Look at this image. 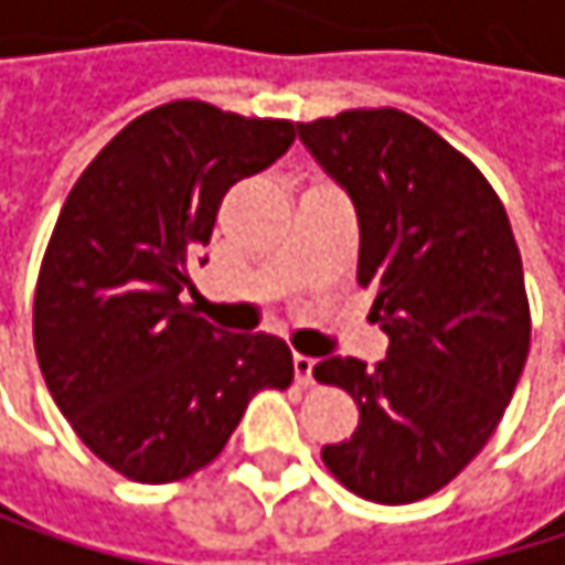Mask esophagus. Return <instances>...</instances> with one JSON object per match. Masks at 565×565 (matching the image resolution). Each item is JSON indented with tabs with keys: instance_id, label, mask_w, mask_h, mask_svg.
<instances>
[{
	"instance_id": "esophagus-1",
	"label": "esophagus",
	"mask_w": 565,
	"mask_h": 565,
	"mask_svg": "<svg viewBox=\"0 0 565 565\" xmlns=\"http://www.w3.org/2000/svg\"><path fill=\"white\" fill-rule=\"evenodd\" d=\"M313 366H317V360H313V356L294 353V376H297V383H300V386H310V383H313Z\"/></svg>"
}]
</instances>
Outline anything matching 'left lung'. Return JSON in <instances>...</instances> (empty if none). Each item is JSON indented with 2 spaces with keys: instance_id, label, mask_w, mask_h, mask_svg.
<instances>
[{
  "instance_id": "8db88e82",
  "label": "left lung",
  "mask_w": 565,
  "mask_h": 565,
  "mask_svg": "<svg viewBox=\"0 0 565 565\" xmlns=\"http://www.w3.org/2000/svg\"><path fill=\"white\" fill-rule=\"evenodd\" d=\"M297 137L356 209V281L390 337L376 370L353 356L313 366L360 405L323 465L366 501L412 504L488 445L530 353L508 212L468 157L393 107L297 124Z\"/></svg>"
}]
</instances>
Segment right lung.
Returning <instances> with one entry per match:
<instances>
[{
	"label": "right lung",
	"instance_id": "obj_1",
	"mask_svg": "<svg viewBox=\"0 0 565 565\" xmlns=\"http://www.w3.org/2000/svg\"><path fill=\"white\" fill-rule=\"evenodd\" d=\"M290 143V120L172 100L127 124L64 199L35 287V353L77 438L130 481L205 468L248 398L294 380L284 340L215 330L182 303L222 195Z\"/></svg>",
	"mask_w": 565,
	"mask_h": 565
}]
</instances>
